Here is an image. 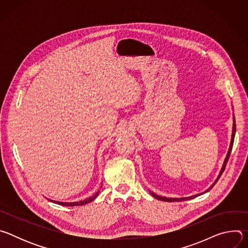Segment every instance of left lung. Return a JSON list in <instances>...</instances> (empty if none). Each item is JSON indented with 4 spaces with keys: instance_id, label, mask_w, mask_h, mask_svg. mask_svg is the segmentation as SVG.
<instances>
[{
    "instance_id": "1",
    "label": "left lung",
    "mask_w": 248,
    "mask_h": 248,
    "mask_svg": "<svg viewBox=\"0 0 248 248\" xmlns=\"http://www.w3.org/2000/svg\"><path fill=\"white\" fill-rule=\"evenodd\" d=\"M234 134H235V120H234V117H233V125H232V140H231V144H230V148H229V151H228V154H227V157H226V159H225V161H224V165H223V167H222V170H221V171H220V173H219V176L217 178V180L215 181V183L212 185L205 192H208L212 187H213L215 185H216V183L218 182V180L220 179V176L222 175V173H223V171L225 170V169H226V165H227V163H228V161H229V158H230V155H231V152H232V145H233V139H234ZM150 193H151V195L152 196H154L155 198H157L158 200H162V201H167V202H174V201H185V200H189V199H192V198H194V197H196V196H199V195H201V194H203V193H199V194H196V195H192V196H189V197H183V198H167V197H162V196H159V195H157V194H155V193H153V192H151L150 191Z\"/></svg>"
}]
</instances>
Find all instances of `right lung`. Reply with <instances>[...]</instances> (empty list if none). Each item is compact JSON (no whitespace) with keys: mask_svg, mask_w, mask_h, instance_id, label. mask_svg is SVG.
Wrapping results in <instances>:
<instances>
[{"mask_svg":"<svg viewBox=\"0 0 248 248\" xmlns=\"http://www.w3.org/2000/svg\"><path fill=\"white\" fill-rule=\"evenodd\" d=\"M99 192H100V190L98 191V192H96L93 196H91V197H89V198H87V199H85V200H82V201H78V202H72V203H67V202H59V201H53V200H51V202H54V203H57V204H59V205H62V206H81V205H84V204H87V203H89V202H91V201H93L97 196H98V194H99Z\"/></svg>","mask_w":248,"mask_h":248,"instance_id":"right-lung-1","label":"right lung"}]
</instances>
